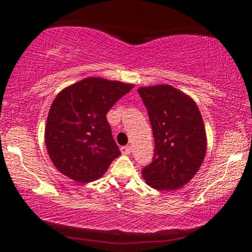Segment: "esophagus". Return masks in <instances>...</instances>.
<instances>
[{"instance_id": "esophagus-1", "label": "esophagus", "mask_w": 252, "mask_h": 252, "mask_svg": "<svg viewBox=\"0 0 252 252\" xmlns=\"http://www.w3.org/2000/svg\"><path fill=\"white\" fill-rule=\"evenodd\" d=\"M121 152L123 155H129L131 152V146H122Z\"/></svg>"}]
</instances>
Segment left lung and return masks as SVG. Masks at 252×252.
Returning a JSON list of instances; mask_svg holds the SVG:
<instances>
[{"label": "left lung", "instance_id": "left-lung-1", "mask_svg": "<svg viewBox=\"0 0 252 252\" xmlns=\"http://www.w3.org/2000/svg\"><path fill=\"white\" fill-rule=\"evenodd\" d=\"M147 108L155 139L154 159L142 169L147 185L180 189L201 167L207 149L205 124L196 102L167 84L138 89Z\"/></svg>", "mask_w": 252, "mask_h": 252}]
</instances>
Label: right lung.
I'll return each instance as SVG.
<instances>
[{"label":"right lung","mask_w":252,"mask_h":252,"mask_svg":"<svg viewBox=\"0 0 252 252\" xmlns=\"http://www.w3.org/2000/svg\"><path fill=\"white\" fill-rule=\"evenodd\" d=\"M133 84L90 77L63 89L51 105L45 142L56 168L72 180L102 177L121 155L106 114Z\"/></svg>","instance_id":"add662e5"}]
</instances>
